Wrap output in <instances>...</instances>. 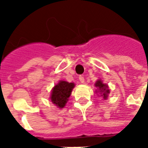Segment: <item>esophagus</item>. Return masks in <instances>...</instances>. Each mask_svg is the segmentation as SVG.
<instances>
[{
	"mask_svg": "<svg viewBox=\"0 0 148 148\" xmlns=\"http://www.w3.org/2000/svg\"><path fill=\"white\" fill-rule=\"evenodd\" d=\"M79 81H80L81 83H84L85 82V78L82 76H79Z\"/></svg>",
	"mask_w": 148,
	"mask_h": 148,
	"instance_id": "obj_1",
	"label": "esophagus"
}]
</instances>
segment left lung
<instances>
[{
	"label": "left lung",
	"instance_id": "obj_1",
	"mask_svg": "<svg viewBox=\"0 0 148 148\" xmlns=\"http://www.w3.org/2000/svg\"><path fill=\"white\" fill-rule=\"evenodd\" d=\"M94 86H96L97 90L95 92L98 93V96L102 97L103 99L106 100L109 97V94L110 93V90H109V86L107 84L104 83L101 79H98L97 81Z\"/></svg>",
	"mask_w": 148,
	"mask_h": 148
}]
</instances>
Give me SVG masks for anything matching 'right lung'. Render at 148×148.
<instances>
[{
    "instance_id": "right-lung-1",
    "label": "right lung",
    "mask_w": 148,
    "mask_h": 148,
    "mask_svg": "<svg viewBox=\"0 0 148 148\" xmlns=\"http://www.w3.org/2000/svg\"><path fill=\"white\" fill-rule=\"evenodd\" d=\"M74 86L75 84L74 82H68L64 80L59 81L52 88L50 97L51 101L59 109L64 108Z\"/></svg>"
}]
</instances>
